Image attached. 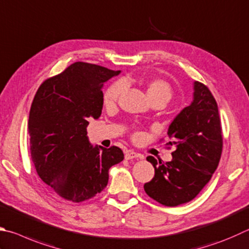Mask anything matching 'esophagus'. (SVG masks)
Masks as SVG:
<instances>
[{
	"mask_svg": "<svg viewBox=\"0 0 249 249\" xmlns=\"http://www.w3.org/2000/svg\"><path fill=\"white\" fill-rule=\"evenodd\" d=\"M137 158H139V159H142V156L139 155V153L135 152V151H132L129 150L125 153V159L126 160H132V159H137Z\"/></svg>",
	"mask_w": 249,
	"mask_h": 249,
	"instance_id": "obj_1",
	"label": "esophagus"
}]
</instances>
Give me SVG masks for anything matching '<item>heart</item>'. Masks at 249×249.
Instances as JSON below:
<instances>
[{
	"instance_id": "obj_1",
	"label": "heart",
	"mask_w": 249,
	"mask_h": 249,
	"mask_svg": "<svg viewBox=\"0 0 249 249\" xmlns=\"http://www.w3.org/2000/svg\"><path fill=\"white\" fill-rule=\"evenodd\" d=\"M124 84L122 81H116L112 84L105 92V103L112 105L119 100L120 96L123 92ZM147 94L150 100L155 99H163L168 102L172 97V88L168 81L163 79H152L147 84Z\"/></svg>"
}]
</instances>
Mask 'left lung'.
Masks as SVG:
<instances>
[{
	"instance_id": "obj_1",
	"label": "left lung",
	"mask_w": 249,
	"mask_h": 249,
	"mask_svg": "<svg viewBox=\"0 0 249 249\" xmlns=\"http://www.w3.org/2000/svg\"><path fill=\"white\" fill-rule=\"evenodd\" d=\"M175 147L170 162H158L144 192L161 205L175 207L193 200L209 182L222 153V129L218 105L207 86L194 83L193 101L174 117L168 129Z\"/></svg>"
}]
</instances>
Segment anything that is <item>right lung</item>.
Returning <instances> with one entry per match:
<instances>
[{
    "mask_svg": "<svg viewBox=\"0 0 249 249\" xmlns=\"http://www.w3.org/2000/svg\"><path fill=\"white\" fill-rule=\"evenodd\" d=\"M120 71L76 62L40 86L29 113L30 155L36 171L58 196L90 199L107 185L109 170L124 159L119 147L92 146L89 120L103 107V84Z\"/></svg>",
    "mask_w": 249,
    "mask_h": 249,
    "instance_id": "add662e5",
    "label": "right lung"
}]
</instances>
